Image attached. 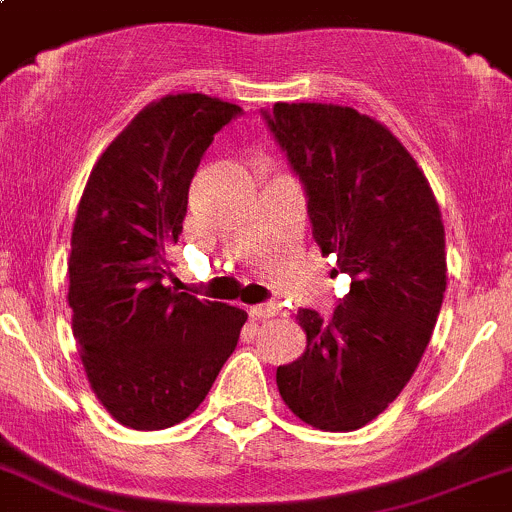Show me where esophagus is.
Here are the masks:
<instances>
[{
	"label": "esophagus",
	"instance_id": "1",
	"mask_svg": "<svg viewBox=\"0 0 512 512\" xmlns=\"http://www.w3.org/2000/svg\"><path fill=\"white\" fill-rule=\"evenodd\" d=\"M279 311H282V306H279V303H274V301H269V303H260V306H252L250 316L257 318V320H267V318L279 316Z\"/></svg>",
	"mask_w": 512,
	"mask_h": 512
}]
</instances>
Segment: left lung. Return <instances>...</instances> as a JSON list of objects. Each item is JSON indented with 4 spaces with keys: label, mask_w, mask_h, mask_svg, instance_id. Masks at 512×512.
Returning a JSON list of instances; mask_svg holds the SVG:
<instances>
[{
    "label": "left lung",
    "mask_w": 512,
    "mask_h": 512,
    "mask_svg": "<svg viewBox=\"0 0 512 512\" xmlns=\"http://www.w3.org/2000/svg\"><path fill=\"white\" fill-rule=\"evenodd\" d=\"M262 116L306 189L320 252L352 279L333 318L299 308L306 352L277 369L279 393L313 428H364L411 381L440 316V206L413 155L372 116L316 101H279Z\"/></svg>",
    "instance_id": "obj_1"
}]
</instances>
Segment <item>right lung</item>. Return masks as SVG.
<instances>
[{
	"label": "right lung",
	"mask_w": 512,
	"mask_h": 512,
	"mask_svg": "<svg viewBox=\"0 0 512 512\" xmlns=\"http://www.w3.org/2000/svg\"><path fill=\"white\" fill-rule=\"evenodd\" d=\"M240 111L199 92L153 101L101 153L77 206L72 333L94 396L126 428L189 418L247 320L243 308L165 286L196 167Z\"/></svg>",
	"instance_id": "right-lung-1"
}]
</instances>
